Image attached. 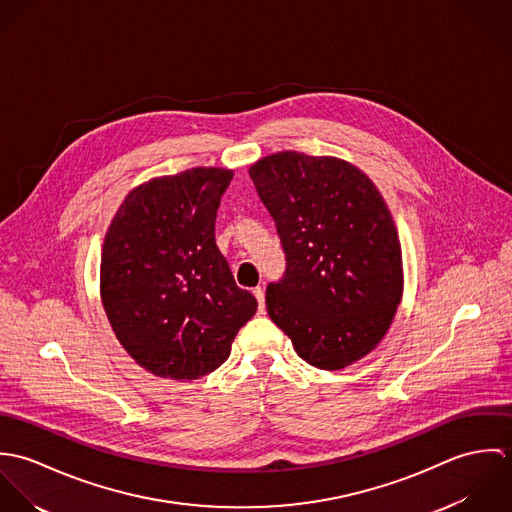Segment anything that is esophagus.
<instances>
[{
    "label": "esophagus",
    "mask_w": 512,
    "mask_h": 512,
    "mask_svg": "<svg viewBox=\"0 0 512 512\" xmlns=\"http://www.w3.org/2000/svg\"><path fill=\"white\" fill-rule=\"evenodd\" d=\"M252 293H254V297L258 299V309H260V313H262V311H264V290L258 286V288L252 290Z\"/></svg>",
    "instance_id": "obj_1"
}]
</instances>
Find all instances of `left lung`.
I'll return each instance as SVG.
<instances>
[{
  "instance_id": "1",
  "label": "left lung",
  "mask_w": 512,
  "mask_h": 512,
  "mask_svg": "<svg viewBox=\"0 0 512 512\" xmlns=\"http://www.w3.org/2000/svg\"><path fill=\"white\" fill-rule=\"evenodd\" d=\"M248 173L288 262L266 290L272 321L315 368L361 361L386 335L404 290L398 230L380 191L331 155L278 151Z\"/></svg>"
}]
</instances>
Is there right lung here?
Listing matches in <instances>:
<instances>
[{"instance_id": "right-lung-1", "label": "right lung", "mask_w": 512, "mask_h": 512, "mask_svg": "<svg viewBox=\"0 0 512 512\" xmlns=\"http://www.w3.org/2000/svg\"><path fill=\"white\" fill-rule=\"evenodd\" d=\"M232 169L193 167L132 189L108 226L100 297L128 355L147 372L195 380L230 355L258 309L215 240Z\"/></svg>"}]
</instances>
